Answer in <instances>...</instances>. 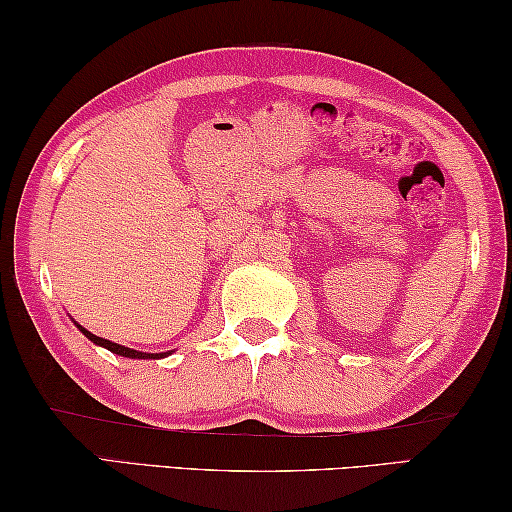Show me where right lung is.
<instances>
[{
	"label": "right lung",
	"instance_id": "1",
	"mask_svg": "<svg viewBox=\"0 0 512 512\" xmlns=\"http://www.w3.org/2000/svg\"><path fill=\"white\" fill-rule=\"evenodd\" d=\"M74 325L79 327L81 332L85 334V339H90L94 345H101V348L110 350L112 354H119V357H128V359H162V357H167V354H171V352H155V354H151V352L131 350V348H126V345H119V343H112V341H108V339H101V336L88 332V329L81 327L79 323H74Z\"/></svg>",
	"mask_w": 512,
	"mask_h": 512
}]
</instances>
